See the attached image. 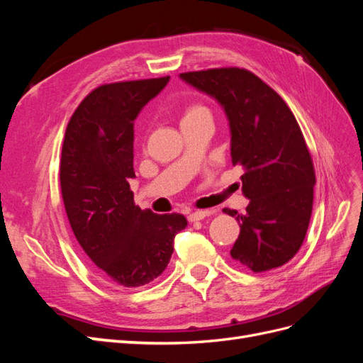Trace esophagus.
<instances>
[{"instance_id":"1","label":"esophagus","mask_w":363,"mask_h":363,"mask_svg":"<svg viewBox=\"0 0 363 363\" xmlns=\"http://www.w3.org/2000/svg\"><path fill=\"white\" fill-rule=\"evenodd\" d=\"M213 212H215V211H196V212L189 213L188 219H189V223L201 221V219H204V218H206V216H208V215H212Z\"/></svg>"}]
</instances>
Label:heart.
<instances>
[{
    "label": "heart",
    "instance_id": "heart-1",
    "mask_svg": "<svg viewBox=\"0 0 363 363\" xmlns=\"http://www.w3.org/2000/svg\"><path fill=\"white\" fill-rule=\"evenodd\" d=\"M203 112H208L204 106H201V104H192V106H189V107H186V111H184V113H183L182 121H183V119H188V118H192V116L199 115V113H203Z\"/></svg>",
    "mask_w": 363,
    "mask_h": 363
}]
</instances>
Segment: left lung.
Returning a JSON list of instances; mask_svg holds the SVG:
<instances>
[{
    "mask_svg": "<svg viewBox=\"0 0 363 363\" xmlns=\"http://www.w3.org/2000/svg\"><path fill=\"white\" fill-rule=\"evenodd\" d=\"M180 79L223 106L232 162L244 168L247 212L224 208L240 233L232 257L252 272L279 268L298 252L309 227L315 169L301 128L283 98L240 68L183 72Z\"/></svg>",
    "mask_w": 363,
    "mask_h": 363,
    "instance_id": "obj_1",
    "label": "left lung"
}]
</instances>
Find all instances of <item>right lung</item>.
<instances>
[{
	"mask_svg": "<svg viewBox=\"0 0 363 363\" xmlns=\"http://www.w3.org/2000/svg\"><path fill=\"white\" fill-rule=\"evenodd\" d=\"M169 77L96 87L65 131L60 189L72 232L104 276L123 288L157 279L168 267L174 238L188 225L180 213H152L135 204V119Z\"/></svg>",
	"mask_w": 363,
	"mask_h": 363,
	"instance_id": "right-lung-1",
	"label": "right lung"
}]
</instances>
